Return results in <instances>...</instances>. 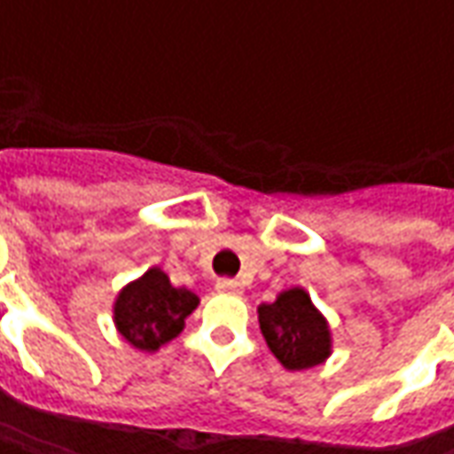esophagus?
<instances>
[{"label":"esophagus","mask_w":454,"mask_h":454,"mask_svg":"<svg viewBox=\"0 0 454 454\" xmlns=\"http://www.w3.org/2000/svg\"><path fill=\"white\" fill-rule=\"evenodd\" d=\"M216 289H218V292H221V294H240V292H243V286H240V282H238V279H228V277H223V279H218Z\"/></svg>","instance_id":"1"}]
</instances>
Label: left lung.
Returning <instances> with one entry per match:
<instances>
[{
	"label": "left lung",
	"mask_w": 454,
	"mask_h": 454,
	"mask_svg": "<svg viewBox=\"0 0 454 454\" xmlns=\"http://www.w3.org/2000/svg\"><path fill=\"white\" fill-rule=\"evenodd\" d=\"M267 348L286 370H309L331 355V328L301 286L286 289L257 309Z\"/></svg>",
	"instance_id": "1"
}]
</instances>
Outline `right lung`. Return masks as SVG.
Listing matches in <instances>:
<instances>
[{
  "label": "right lung",
  "instance_id": "add662e5",
  "mask_svg": "<svg viewBox=\"0 0 454 454\" xmlns=\"http://www.w3.org/2000/svg\"><path fill=\"white\" fill-rule=\"evenodd\" d=\"M199 304V296L184 286H172L160 267L130 282L119 292L114 304V324L126 340L143 352H155L177 338Z\"/></svg>",
  "mask_w": 454,
  "mask_h": 454
}]
</instances>
